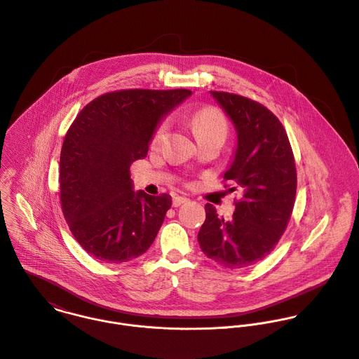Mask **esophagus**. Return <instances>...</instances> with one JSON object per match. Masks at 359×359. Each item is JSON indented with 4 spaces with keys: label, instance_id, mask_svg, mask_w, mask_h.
I'll return each instance as SVG.
<instances>
[{
    "label": "esophagus",
    "instance_id": "34e87169",
    "mask_svg": "<svg viewBox=\"0 0 359 359\" xmlns=\"http://www.w3.org/2000/svg\"><path fill=\"white\" fill-rule=\"evenodd\" d=\"M189 199L188 198H185V196H180V195H177V196H174L172 198V206L174 208H178V206H181V205H184V203H187Z\"/></svg>",
    "mask_w": 359,
    "mask_h": 359
}]
</instances>
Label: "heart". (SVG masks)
<instances>
[{"mask_svg":"<svg viewBox=\"0 0 359 359\" xmlns=\"http://www.w3.org/2000/svg\"><path fill=\"white\" fill-rule=\"evenodd\" d=\"M191 125L196 137H202L212 133L226 135L227 132V122L224 116L222 114L220 110L215 107H203L195 111L191 118ZM165 130H167V123L163 122L154 132L153 144H158L163 140Z\"/></svg>","mask_w":359,"mask_h":359,"instance_id":"b5f03b06","label":"heart"}]
</instances>
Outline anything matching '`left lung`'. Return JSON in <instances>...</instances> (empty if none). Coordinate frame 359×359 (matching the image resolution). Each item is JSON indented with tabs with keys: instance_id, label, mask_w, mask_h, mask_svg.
<instances>
[{
	"instance_id": "8db88e82",
	"label": "left lung",
	"mask_w": 359,
	"mask_h": 359,
	"mask_svg": "<svg viewBox=\"0 0 359 359\" xmlns=\"http://www.w3.org/2000/svg\"><path fill=\"white\" fill-rule=\"evenodd\" d=\"M210 95L237 132L224 178L233 180L242 195L231 220L219 217L213 205L205 206L198 242L223 267L243 269L264 259L285 231L297 192L294 154L284 126L264 106L233 93Z\"/></svg>"
}]
</instances>
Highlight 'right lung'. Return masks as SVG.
<instances>
[{"mask_svg": "<svg viewBox=\"0 0 359 359\" xmlns=\"http://www.w3.org/2000/svg\"><path fill=\"white\" fill-rule=\"evenodd\" d=\"M187 89H129L90 102L68 129L60 157L64 217L79 245L106 263L129 262L156 238L171 196L133 191L129 167L144 158L163 118Z\"/></svg>", "mask_w": 359, "mask_h": 359, "instance_id": "obj_1", "label": "right lung"}]
</instances>
